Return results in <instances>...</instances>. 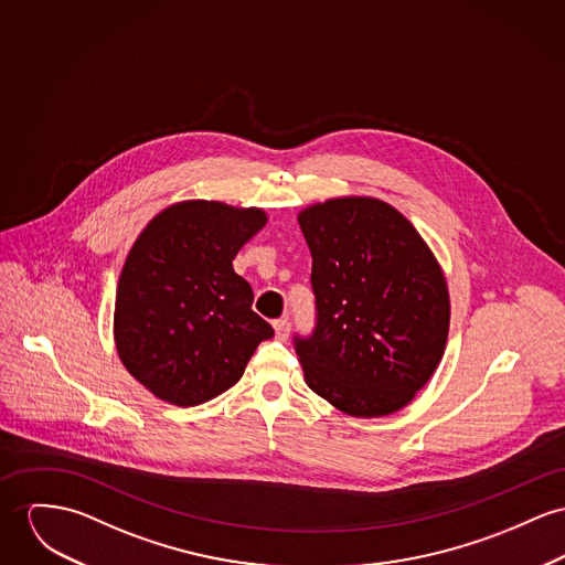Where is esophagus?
Segmentation results:
<instances>
[{
	"label": "esophagus",
	"mask_w": 565,
	"mask_h": 565,
	"mask_svg": "<svg viewBox=\"0 0 565 565\" xmlns=\"http://www.w3.org/2000/svg\"><path fill=\"white\" fill-rule=\"evenodd\" d=\"M273 329H275V335H277L279 340H286V338L290 335V320H288V318H277V320L273 322Z\"/></svg>",
	"instance_id": "obj_1"
}]
</instances>
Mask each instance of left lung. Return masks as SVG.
<instances>
[{
	"label": "left lung",
	"instance_id": "obj_1",
	"mask_svg": "<svg viewBox=\"0 0 565 565\" xmlns=\"http://www.w3.org/2000/svg\"><path fill=\"white\" fill-rule=\"evenodd\" d=\"M316 324L295 335L305 383L354 417L406 406L435 374L449 295L433 252L393 206L342 198L299 215Z\"/></svg>",
	"mask_w": 565,
	"mask_h": 565
}]
</instances>
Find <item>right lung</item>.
<instances>
[{"mask_svg": "<svg viewBox=\"0 0 565 565\" xmlns=\"http://www.w3.org/2000/svg\"><path fill=\"white\" fill-rule=\"evenodd\" d=\"M266 223L258 209L180 202L152 218L125 262L114 313L116 348L157 397L198 406L238 383L273 327L232 260Z\"/></svg>", "mask_w": 565, "mask_h": 565, "instance_id": "right-lung-1", "label": "right lung"}]
</instances>
